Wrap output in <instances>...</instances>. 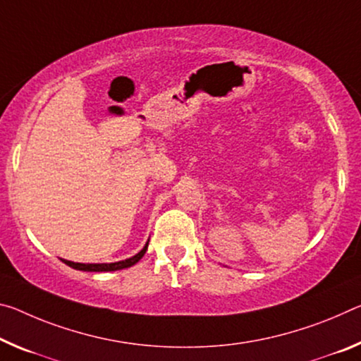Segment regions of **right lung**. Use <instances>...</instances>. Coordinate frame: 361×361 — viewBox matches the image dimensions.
Instances as JSON below:
<instances>
[{"mask_svg":"<svg viewBox=\"0 0 361 361\" xmlns=\"http://www.w3.org/2000/svg\"><path fill=\"white\" fill-rule=\"evenodd\" d=\"M147 244L146 243L145 247H142L141 252L136 254L135 257H131V259L127 260H122V262H116V263H75V262H71V260H62L66 263V265L75 268V270H82V271H116V270H123V268H128V267H133L135 263H138L142 255L146 254L147 250Z\"/></svg>","mask_w":361,"mask_h":361,"instance_id":"add662e5","label":"right lung"}]
</instances>
